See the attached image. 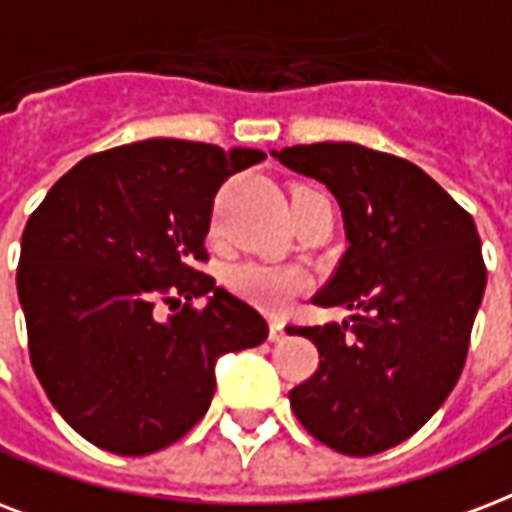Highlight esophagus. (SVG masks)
<instances>
[{
  "label": "esophagus",
  "mask_w": 512,
  "mask_h": 512,
  "mask_svg": "<svg viewBox=\"0 0 512 512\" xmlns=\"http://www.w3.org/2000/svg\"><path fill=\"white\" fill-rule=\"evenodd\" d=\"M268 338H271L273 343H282L284 341V325H279V322H273Z\"/></svg>",
  "instance_id": "1"
}]
</instances>
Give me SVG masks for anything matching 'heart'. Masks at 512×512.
I'll use <instances>...</instances> for the list:
<instances>
[{"label":"heart","instance_id":"b5f03b06","mask_svg":"<svg viewBox=\"0 0 512 512\" xmlns=\"http://www.w3.org/2000/svg\"><path fill=\"white\" fill-rule=\"evenodd\" d=\"M228 287L249 303L271 314H282L295 300V295L306 290V276L298 268L244 260V263L230 265Z\"/></svg>","mask_w":512,"mask_h":512}]
</instances>
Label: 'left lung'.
<instances>
[{
	"label": "left lung",
	"instance_id": "8db88e82",
	"mask_svg": "<svg viewBox=\"0 0 512 512\" xmlns=\"http://www.w3.org/2000/svg\"><path fill=\"white\" fill-rule=\"evenodd\" d=\"M273 155L330 187L349 241L314 303L351 308V322L290 327L319 351L292 411L338 454H381L419 432L462 376L486 290L478 230L435 179L389 152L319 142Z\"/></svg>",
	"mask_w": 512,
	"mask_h": 512
}]
</instances>
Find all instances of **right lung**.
Here are the masks:
<instances>
[{
    "mask_svg": "<svg viewBox=\"0 0 512 512\" xmlns=\"http://www.w3.org/2000/svg\"><path fill=\"white\" fill-rule=\"evenodd\" d=\"M263 158L144 139L83 158L31 212L18 260L31 368L88 443L120 456L177 443L209 411L217 357L268 338L255 308L198 271L214 195ZM161 302L183 308L163 323Z\"/></svg>",
    "mask_w": 512,
    "mask_h": 512,
    "instance_id": "add662e5",
    "label": "right lung"
}]
</instances>
